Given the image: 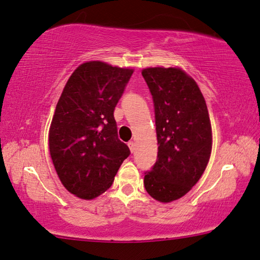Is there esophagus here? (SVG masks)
<instances>
[{
	"label": "esophagus",
	"instance_id": "34e87169",
	"mask_svg": "<svg viewBox=\"0 0 260 260\" xmlns=\"http://www.w3.org/2000/svg\"><path fill=\"white\" fill-rule=\"evenodd\" d=\"M128 147H129V150L131 152H134L135 151V143L133 141L128 142Z\"/></svg>",
	"mask_w": 260,
	"mask_h": 260
}]
</instances>
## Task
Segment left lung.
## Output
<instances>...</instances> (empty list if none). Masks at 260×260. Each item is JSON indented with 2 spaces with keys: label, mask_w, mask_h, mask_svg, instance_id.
Listing matches in <instances>:
<instances>
[{
  "label": "left lung",
  "mask_w": 260,
  "mask_h": 260,
  "mask_svg": "<svg viewBox=\"0 0 260 260\" xmlns=\"http://www.w3.org/2000/svg\"><path fill=\"white\" fill-rule=\"evenodd\" d=\"M142 76L155 109L158 152L145 187L160 203L182 198L194 186L212 151V126L199 86L179 68H146Z\"/></svg>",
  "instance_id": "obj_1"
}]
</instances>
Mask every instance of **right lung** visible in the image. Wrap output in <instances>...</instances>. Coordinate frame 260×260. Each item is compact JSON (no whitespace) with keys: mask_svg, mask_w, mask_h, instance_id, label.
<instances>
[{"mask_svg":"<svg viewBox=\"0 0 260 260\" xmlns=\"http://www.w3.org/2000/svg\"><path fill=\"white\" fill-rule=\"evenodd\" d=\"M133 69L101 61L75 69L57 102L48 146L61 183L81 199H93L111 187L131 151L118 138L114 108Z\"/></svg>","mask_w":260,"mask_h":260,"instance_id":"1","label":"right lung"}]
</instances>
